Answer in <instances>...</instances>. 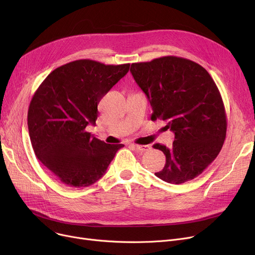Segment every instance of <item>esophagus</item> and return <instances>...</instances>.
Instances as JSON below:
<instances>
[{"label": "esophagus", "mask_w": 255, "mask_h": 255, "mask_svg": "<svg viewBox=\"0 0 255 255\" xmlns=\"http://www.w3.org/2000/svg\"><path fill=\"white\" fill-rule=\"evenodd\" d=\"M131 146L133 149H135L136 151L139 152H145L150 150V145H140V144H131Z\"/></svg>", "instance_id": "1"}]
</instances>
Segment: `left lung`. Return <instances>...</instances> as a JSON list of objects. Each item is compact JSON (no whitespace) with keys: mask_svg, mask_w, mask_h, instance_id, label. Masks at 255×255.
<instances>
[{"mask_svg":"<svg viewBox=\"0 0 255 255\" xmlns=\"http://www.w3.org/2000/svg\"><path fill=\"white\" fill-rule=\"evenodd\" d=\"M131 74L160 119L175 133L172 146L156 143L166 162L156 177L182 184L199 176L219 154L226 136V115L220 92L208 71L197 63L162 57L133 63Z\"/></svg>","mask_w":255,"mask_h":255,"instance_id":"left-lung-1","label":"left lung"}]
</instances>
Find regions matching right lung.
Segmentation results:
<instances>
[{
	"mask_svg": "<svg viewBox=\"0 0 255 255\" xmlns=\"http://www.w3.org/2000/svg\"><path fill=\"white\" fill-rule=\"evenodd\" d=\"M129 67L77 60L50 72L34 94L28 112L33 150L63 184L80 188L97 182L124 146L106 143L86 128L95 125L100 100Z\"/></svg>",
	"mask_w": 255,
	"mask_h": 255,
	"instance_id": "right-lung-1",
	"label": "right lung"
}]
</instances>
